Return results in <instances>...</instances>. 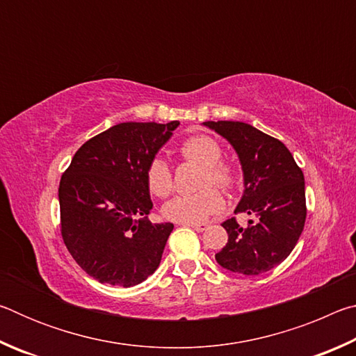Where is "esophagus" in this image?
<instances>
[{
  "instance_id": "1",
  "label": "esophagus",
  "mask_w": 356,
  "mask_h": 356,
  "mask_svg": "<svg viewBox=\"0 0 356 356\" xmlns=\"http://www.w3.org/2000/svg\"><path fill=\"white\" fill-rule=\"evenodd\" d=\"M182 226H190V227H193L197 232L206 231V229L209 227L207 222H182Z\"/></svg>"
}]
</instances>
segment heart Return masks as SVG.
I'll return each instance as SVG.
<instances>
[{
    "label": "heart",
    "mask_w": 356,
    "mask_h": 356,
    "mask_svg": "<svg viewBox=\"0 0 356 356\" xmlns=\"http://www.w3.org/2000/svg\"><path fill=\"white\" fill-rule=\"evenodd\" d=\"M179 154L186 161H195L204 166L201 174L200 191L190 195H179L165 204V218L177 222H200L207 216L218 212L222 207V197L216 185L221 190L231 191L238 184L237 168L222 161V147L218 141L207 135H193L182 141ZM146 182L150 193L159 197L170 196L174 190V177L170 165L161 159L154 156L146 170Z\"/></svg>",
    "instance_id": "obj_1"
}]
</instances>
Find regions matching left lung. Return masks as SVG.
<instances>
[{
    "instance_id": "1",
    "label": "left lung",
    "mask_w": 356,
    "mask_h": 356,
    "mask_svg": "<svg viewBox=\"0 0 356 356\" xmlns=\"http://www.w3.org/2000/svg\"><path fill=\"white\" fill-rule=\"evenodd\" d=\"M237 150L245 177V193L236 213L252 220L242 227L236 216L221 222L227 243L216 252L221 267L240 275H261L291 254L306 220L305 177L280 140L237 120H207Z\"/></svg>"
}]
</instances>
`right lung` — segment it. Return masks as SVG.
<instances>
[{
    "label": "right lung",
    "instance_id": "add662e5",
    "mask_svg": "<svg viewBox=\"0 0 356 356\" xmlns=\"http://www.w3.org/2000/svg\"><path fill=\"white\" fill-rule=\"evenodd\" d=\"M179 120L122 122L76 150L59 182L61 236L102 284L131 287L160 265L174 225H154L146 170Z\"/></svg>",
    "mask_w": 356,
    "mask_h": 356
}]
</instances>
